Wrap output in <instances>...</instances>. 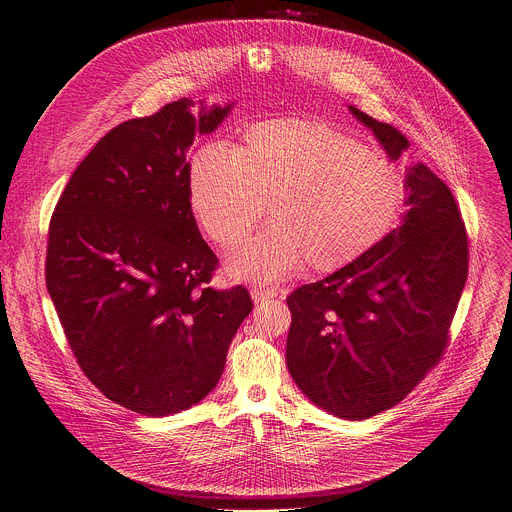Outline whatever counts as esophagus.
I'll return each mask as SVG.
<instances>
[{
  "instance_id": "1",
  "label": "esophagus",
  "mask_w": 512,
  "mask_h": 512,
  "mask_svg": "<svg viewBox=\"0 0 512 512\" xmlns=\"http://www.w3.org/2000/svg\"><path fill=\"white\" fill-rule=\"evenodd\" d=\"M251 298L255 304H261L265 300H273L277 298V291L275 289H265V287H253L251 289Z\"/></svg>"
}]
</instances>
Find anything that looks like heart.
<instances>
[{"instance_id":"b5f03b06","label":"heart","mask_w":512,"mask_h":512,"mask_svg":"<svg viewBox=\"0 0 512 512\" xmlns=\"http://www.w3.org/2000/svg\"><path fill=\"white\" fill-rule=\"evenodd\" d=\"M403 172L356 137L320 121L251 125L239 150L208 141L190 164V206L204 233L237 245L267 212L273 227L227 263L235 281L275 283L306 263L344 269L377 249L399 225Z\"/></svg>"}]
</instances>
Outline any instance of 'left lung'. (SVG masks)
<instances>
[{
  "label": "left lung",
  "instance_id": "8db88e82",
  "mask_svg": "<svg viewBox=\"0 0 512 512\" xmlns=\"http://www.w3.org/2000/svg\"><path fill=\"white\" fill-rule=\"evenodd\" d=\"M348 111L391 162L409 141L389 123ZM407 212L369 255L287 298L291 379L320 409L369 419L403 401L437 364L468 277V237L450 188L425 164L405 170Z\"/></svg>",
  "mask_w": 512,
  "mask_h": 512
}]
</instances>
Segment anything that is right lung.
I'll return each mask as SVG.
<instances>
[{
	"mask_svg": "<svg viewBox=\"0 0 512 512\" xmlns=\"http://www.w3.org/2000/svg\"><path fill=\"white\" fill-rule=\"evenodd\" d=\"M180 99L111 129L70 176L50 221L46 287L89 381L148 417L200 403L251 314L243 285L206 287L216 255L190 206L196 135L235 103Z\"/></svg>",
	"mask_w": 512,
	"mask_h": 512,
	"instance_id": "right-lung-1",
	"label": "right lung"
}]
</instances>
